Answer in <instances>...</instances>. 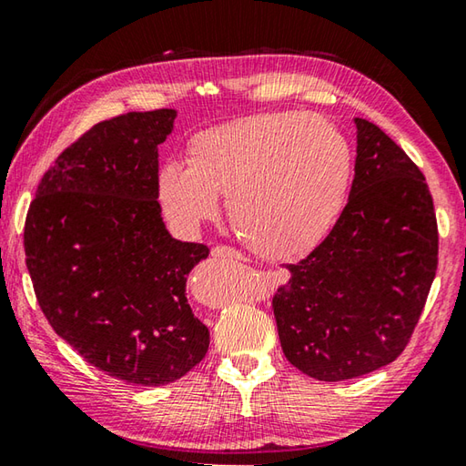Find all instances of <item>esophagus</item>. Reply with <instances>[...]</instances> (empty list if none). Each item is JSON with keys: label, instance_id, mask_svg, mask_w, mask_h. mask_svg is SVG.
Instances as JSON below:
<instances>
[{"label": "esophagus", "instance_id": "obj_1", "mask_svg": "<svg viewBox=\"0 0 466 466\" xmlns=\"http://www.w3.org/2000/svg\"><path fill=\"white\" fill-rule=\"evenodd\" d=\"M211 257L216 258H230V260H244V257L240 255L236 248L230 247H214L211 248Z\"/></svg>", "mask_w": 466, "mask_h": 466}]
</instances>
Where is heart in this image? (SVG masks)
<instances>
[{
    "label": "heart",
    "instance_id": "obj_1",
    "mask_svg": "<svg viewBox=\"0 0 466 466\" xmlns=\"http://www.w3.org/2000/svg\"><path fill=\"white\" fill-rule=\"evenodd\" d=\"M187 165L158 168L157 198L177 230L191 232L219 211L265 258L306 255L326 238L349 198L354 152L318 114L267 112L193 134Z\"/></svg>",
    "mask_w": 466,
    "mask_h": 466
}]
</instances>
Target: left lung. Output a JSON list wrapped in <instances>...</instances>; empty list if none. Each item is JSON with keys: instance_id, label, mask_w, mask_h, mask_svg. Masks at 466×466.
<instances>
[{"instance_id": "left-lung-1", "label": "left lung", "mask_w": 466, "mask_h": 466, "mask_svg": "<svg viewBox=\"0 0 466 466\" xmlns=\"http://www.w3.org/2000/svg\"><path fill=\"white\" fill-rule=\"evenodd\" d=\"M349 204L324 242L287 265L273 295L287 360L318 380L354 379L408 346L438 267L426 177L373 122L354 117Z\"/></svg>"}]
</instances>
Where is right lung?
<instances>
[{
  "label": "right lung",
  "mask_w": 466,
  "mask_h": 466,
  "mask_svg": "<svg viewBox=\"0 0 466 466\" xmlns=\"http://www.w3.org/2000/svg\"><path fill=\"white\" fill-rule=\"evenodd\" d=\"M175 109L99 122L42 177L24 248L38 306L89 365L158 387L206 357L209 329L185 283L206 244L175 240L157 201L158 145Z\"/></svg>",
  "instance_id": "obj_1"
}]
</instances>
